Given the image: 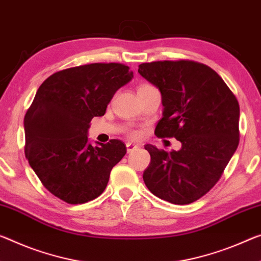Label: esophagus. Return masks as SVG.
Instances as JSON below:
<instances>
[{"mask_svg": "<svg viewBox=\"0 0 261 261\" xmlns=\"http://www.w3.org/2000/svg\"><path fill=\"white\" fill-rule=\"evenodd\" d=\"M137 148H138V145H136V144H134V143H126V150H127V153L134 152L135 150H137Z\"/></svg>", "mask_w": 261, "mask_h": 261, "instance_id": "1", "label": "esophagus"}]
</instances>
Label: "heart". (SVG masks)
<instances>
[{"label":"heart","instance_id":"b5f03b06","mask_svg":"<svg viewBox=\"0 0 261 261\" xmlns=\"http://www.w3.org/2000/svg\"><path fill=\"white\" fill-rule=\"evenodd\" d=\"M143 87H148V85H143V86H140L139 88H143Z\"/></svg>","mask_w":261,"mask_h":261}]
</instances>
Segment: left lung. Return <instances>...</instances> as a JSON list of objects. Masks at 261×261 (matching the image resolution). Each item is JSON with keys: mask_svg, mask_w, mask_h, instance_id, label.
Returning <instances> with one entry per match:
<instances>
[{"mask_svg": "<svg viewBox=\"0 0 261 261\" xmlns=\"http://www.w3.org/2000/svg\"><path fill=\"white\" fill-rule=\"evenodd\" d=\"M138 73L160 90L164 111L158 137H175L179 151L147 144L148 190L173 204H189L212 189L239 143V105L223 79L195 61H154Z\"/></svg>", "mask_w": 261, "mask_h": 261, "instance_id": "left-lung-1", "label": "left lung"}]
</instances>
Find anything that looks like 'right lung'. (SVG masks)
Instances as JSON below:
<instances>
[{
	"label": "right lung",
	"instance_id": "add662e5",
	"mask_svg": "<svg viewBox=\"0 0 261 261\" xmlns=\"http://www.w3.org/2000/svg\"><path fill=\"white\" fill-rule=\"evenodd\" d=\"M134 72L122 64H89L57 72L37 90L24 117L25 156L49 193L69 204L100 196L125 155L118 139L93 146L90 121L106 114Z\"/></svg>",
	"mask_w": 261,
	"mask_h": 261
}]
</instances>
